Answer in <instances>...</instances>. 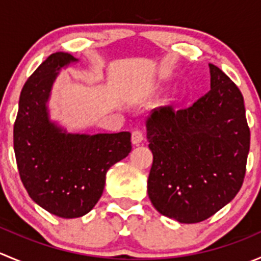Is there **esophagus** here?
I'll list each match as a JSON object with an SVG mask.
<instances>
[{"label":"esophagus","mask_w":261,"mask_h":261,"mask_svg":"<svg viewBox=\"0 0 261 261\" xmlns=\"http://www.w3.org/2000/svg\"><path fill=\"white\" fill-rule=\"evenodd\" d=\"M143 140H144L143 133H141L140 130H134L133 134H131V141H133V144L138 145V144H140Z\"/></svg>","instance_id":"obj_1"}]
</instances>
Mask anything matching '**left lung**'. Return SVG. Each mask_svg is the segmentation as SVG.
<instances>
[{"instance_id":"left-lung-1","label":"left lung","mask_w":261,"mask_h":261,"mask_svg":"<svg viewBox=\"0 0 261 261\" xmlns=\"http://www.w3.org/2000/svg\"><path fill=\"white\" fill-rule=\"evenodd\" d=\"M211 91L192 106L165 105L146 118L154 155L147 193L158 212L180 223L207 220L232 201L246 173L250 128L244 97L210 64Z\"/></svg>"}]
</instances>
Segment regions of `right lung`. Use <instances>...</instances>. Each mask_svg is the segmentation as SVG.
<instances>
[{
    "label": "right lung",
    "instance_id": "right-lung-1",
    "mask_svg": "<svg viewBox=\"0 0 261 261\" xmlns=\"http://www.w3.org/2000/svg\"><path fill=\"white\" fill-rule=\"evenodd\" d=\"M49 55L29 77L18 101L14 149L21 181L34 202L63 218L86 215L101 198L106 173L128 155L131 134L70 135L49 122L45 103L57 70L74 62Z\"/></svg>",
    "mask_w": 261,
    "mask_h": 261
}]
</instances>
